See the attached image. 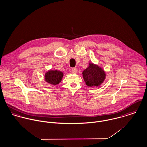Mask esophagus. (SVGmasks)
Listing matches in <instances>:
<instances>
[{
    "instance_id": "1",
    "label": "esophagus",
    "mask_w": 147,
    "mask_h": 147,
    "mask_svg": "<svg viewBox=\"0 0 147 147\" xmlns=\"http://www.w3.org/2000/svg\"><path fill=\"white\" fill-rule=\"evenodd\" d=\"M71 71H72V73H74V74H76L77 72V68H75V67L72 68Z\"/></svg>"
}]
</instances>
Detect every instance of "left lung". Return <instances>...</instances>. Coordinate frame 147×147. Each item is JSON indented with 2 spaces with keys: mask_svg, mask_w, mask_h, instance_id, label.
I'll return each instance as SVG.
<instances>
[{
  "mask_svg": "<svg viewBox=\"0 0 147 147\" xmlns=\"http://www.w3.org/2000/svg\"><path fill=\"white\" fill-rule=\"evenodd\" d=\"M82 77L88 87H98L105 80L106 73L101 67L90 61L88 66L82 72Z\"/></svg>",
  "mask_w": 147,
  "mask_h": 147,
  "instance_id": "obj_1",
  "label": "left lung"
}]
</instances>
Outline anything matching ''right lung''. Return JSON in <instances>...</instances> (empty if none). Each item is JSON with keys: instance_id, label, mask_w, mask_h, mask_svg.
Listing matches in <instances>:
<instances>
[{"instance_id": "1", "label": "right lung", "mask_w": 147, "mask_h": 147, "mask_svg": "<svg viewBox=\"0 0 147 147\" xmlns=\"http://www.w3.org/2000/svg\"><path fill=\"white\" fill-rule=\"evenodd\" d=\"M64 73L57 70H49L45 74V81L52 85H57L61 81Z\"/></svg>"}]
</instances>
